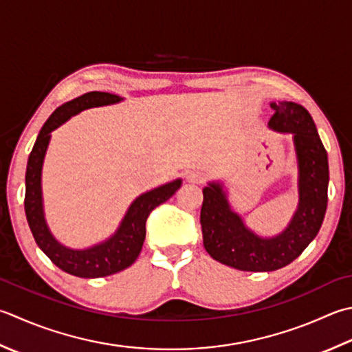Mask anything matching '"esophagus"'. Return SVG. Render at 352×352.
Listing matches in <instances>:
<instances>
[{
    "label": "esophagus",
    "instance_id": "obj_1",
    "mask_svg": "<svg viewBox=\"0 0 352 352\" xmlns=\"http://www.w3.org/2000/svg\"><path fill=\"white\" fill-rule=\"evenodd\" d=\"M186 178H188V182L190 183H204L206 177L203 172H198V170H190L188 172V175H186Z\"/></svg>",
    "mask_w": 352,
    "mask_h": 352
}]
</instances>
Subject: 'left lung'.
Instances as JSON below:
<instances>
[{"label": "left lung", "mask_w": 352, "mask_h": 352, "mask_svg": "<svg viewBox=\"0 0 352 352\" xmlns=\"http://www.w3.org/2000/svg\"><path fill=\"white\" fill-rule=\"evenodd\" d=\"M270 128L293 133L299 163V208L290 226L274 238H259L233 213L219 184L203 189L201 223L204 249L224 265L244 272H273L288 265L318 235L328 203V154L304 107L293 102L270 105Z\"/></svg>", "instance_id": "left-lung-1"}]
</instances>
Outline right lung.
<instances>
[{
    "instance_id": "1",
    "label": "right lung",
    "mask_w": 352,
    "mask_h": 352,
    "mask_svg": "<svg viewBox=\"0 0 352 352\" xmlns=\"http://www.w3.org/2000/svg\"><path fill=\"white\" fill-rule=\"evenodd\" d=\"M119 100H122L119 96L111 93L89 91L56 108L41 129L27 162L24 209L32 235L39 249L50 258L54 265L78 278H105L133 265L140 254L146 236V219L149 213L157 206L168 201L182 186V180H175L137 198L131 204L116 235L91 249H67L52 236L44 219L43 197H41V169L50 142V133L82 109L109 105Z\"/></svg>"
}]
</instances>
